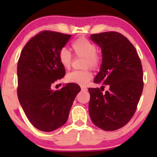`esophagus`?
Wrapping results in <instances>:
<instances>
[{
    "instance_id": "34e87169",
    "label": "esophagus",
    "mask_w": 157,
    "mask_h": 157,
    "mask_svg": "<svg viewBox=\"0 0 157 157\" xmlns=\"http://www.w3.org/2000/svg\"><path fill=\"white\" fill-rule=\"evenodd\" d=\"M81 90H82V91H87V89H86V88H85V87H81Z\"/></svg>"
}]
</instances>
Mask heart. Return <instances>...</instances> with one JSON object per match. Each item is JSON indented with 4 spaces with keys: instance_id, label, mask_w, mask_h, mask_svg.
Masks as SVG:
<instances>
[{
    "instance_id": "b5f03b06",
    "label": "heart",
    "mask_w": 157,
    "mask_h": 157,
    "mask_svg": "<svg viewBox=\"0 0 157 157\" xmlns=\"http://www.w3.org/2000/svg\"><path fill=\"white\" fill-rule=\"evenodd\" d=\"M74 55L77 57H84L83 68L90 67L97 69L101 63V57L97 52L96 44L84 37H79L71 44ZM58 60L60 63L66 69H68L71 66L72 55L66 48H62L59 51ZM93 75L89 69L82 71H74L66 75V81L71 83H76L84 86L91 80Z\"/></svg>"
}]
</instances>
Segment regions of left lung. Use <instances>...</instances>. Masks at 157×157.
<instances>
[{
    "mask_svg": "<svg viewBox=\"0 0 157 157\" xmlns=\"http://www.w3.org/2000/svg\"><path fill=\"white\" fill-rule=\"evenodd\" d=\"M91 40L102 50L100 71L94 82L109 86L102 93L89 88V115L95 125L105 131L123 127L134 116L143 89L141 61L127 37L117 32L93 34Z\"/></svg>",
    "mask_w": 157,
    "mask_h": 157,
    "instance_id": "1",
    "label": "left lung"
}]
</instances>
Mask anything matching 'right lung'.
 Returning <instances> with one entry per match:
<instances>
[{
    "instance_id": "right-lung-1",
    "label": "right lung",
    "mask_w": 157,
    "mask_h": 157,
    "mask_svg": "<svg viewBox=\"0 0 157 157\" xmlns=\"http://www.w3.org/2000/svg\"><path fill=\"white\" fill-rule=\"evenodd\" d=\"M71 35L43 31L25 45L17 63V97L29 122L49 132L63 125L80 87L68 83L53 91L51 86L66 75L58 53Z\"/></svg>"
}]
</instances>
